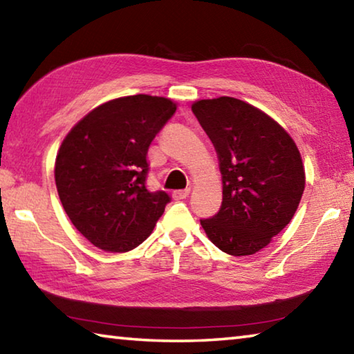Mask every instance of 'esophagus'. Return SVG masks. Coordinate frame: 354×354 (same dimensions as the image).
Returning <instances> with one entry per match:
<instances>
[{
    "mask_svg": "<svg viewBox=\"0 0 354 354\" xmlns=\"http://www.w3.org/2000/svg\"><path fill=\"white\" fill-rule=\"evenodd\" d=\"M189 194H190V189L175 190V192H173V198H175L176 201H179V200H184V198H187Z\"/></svg>",
    "mask_w": 354,
    "mask_h": 354,
    "instance_id": "obj_1",
    "label": "esophagus"
}]
</instances>
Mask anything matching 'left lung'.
<instances>
[{"mask_svg":"<svg viewBox=\"0 0 354 354\" xmlns=\"http://www.w3.org/2000/svg\"><path fill=\"white\" fill-rule=\"evenodd\" d=\"M218 156L223 201L201 220L215 247L248 256L289 225L304 190L301 156L292 137L267 113L231 97L192 106Z\"/></svg>","mask_w":354,"mask_h":354,"instance_id":"obj_1","label":"left lung"}]
</instances>
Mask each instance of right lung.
Here are the masks:
<instances>
[{"label":"right lung","mask_w":354,"mask_h":354,"mask_svg":"<svg viewBox=\"0 0 354 354\" xmlns=\"http://www.w3.org/2000/svg\"><path fill=\"white\" fill-rule=\"evenodd\" d=\"M171 100L133 95L98 106L65 137L55 178L71 223L95 247L124 253L151 234L170 195L149 192L148 148L173 117Z\"/></svg>","instance_id":"1"}]
</instances>
